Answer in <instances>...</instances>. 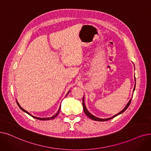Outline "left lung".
<instances>
[{"label": "left lung", "mask_w": 151, "mask_h": 151, "mask_svg": "<svg viewBox=\"0 0 151 151\" xmlns=\"http://www.w3.org/2000/svg\"><path fill=\"white\" fill-rule=\"evenodd\" d=\"M134 81H135V82H136V79H135V76H134ZM135 87H136V83H135V84H134V89H133V92L134 91V89H135ZM132 99H130V100L129 101V102H128V104L126 105V106L124 107V108L121 111V112H120L119 113H118L117 114H116V115H114L113 116H112V117H110V118H107V119H101V118H98V117H97V116H94V115H93V114H91L89 111L88 110V109H86V106H85V104H84V97H83V110H84V113L86 114V115L89 118V119H91V120H95V121H99V122H104V121H107V120H110V119H114V117H115V116H116L117 115H120L121 114H122V113H123L124 111H125L127 109H128V107H129V104H130V103H131V101H132Z\"/></svg>", "instance_id": "left-lung-1"}]
</instances>
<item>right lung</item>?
I'll return each instance as SVG.
<instances>
[{"label":"right lung","mask_w":151,"mask_h":151,"mask_svg":"<svg viewBox=\"0 0 151 151\" xmlns=\"http://www.w3.org/2000/svg\"><path fill=\"white\" fill-rule=\"evenodd\" d=\"M70 91H69L68 92V93L66 94V96L68 94V93H70ZM66 96H65V97H66ZM17 101V104H18V107H19V108H20L21 109V110H23V112H26V113H27V114H28V115H29L30 116H31L32 117H33V118H35V119H37V120H52V119H55V118L58 115V114H59V112H60V107H59V109H58V110L57 111V112L55 114V115H54L53 116H52L51 117H46V118H40V117H37V116H33V115H31V114H29L28 112H27V110H25L24 109H23L20 106H19V103L18 102V101H17V100L16 101Z\"/></svg>","instance_id":"1"}]
</instances>
